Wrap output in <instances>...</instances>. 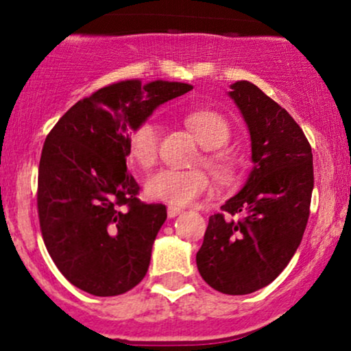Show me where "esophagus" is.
<instances>
[{
  "label": "esophagus",
  "mask_w": 351,
  "mask_h": 351,
  "mask_svg": "<svg viewBox=\"0 0 351 351\" xmlns=\"http://www.w3.org/2000/svg\"><path fill=\"white\" fill-rule=\"evenodd\" d=\"M167 213H168V217H175V216H178V215H181V213H183V209L181 208H178V206H168L167 208Z\"/></svg>",
  "instance_id": "obj_1"
}]
</instances>
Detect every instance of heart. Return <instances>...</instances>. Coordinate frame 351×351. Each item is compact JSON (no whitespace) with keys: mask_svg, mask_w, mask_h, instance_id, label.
Wrapping results in <instances>:
<instances>
[{"mask_svg":"<svg viewBox=\"0 0 351 351\" xmlns=\"http://www.w3.org/2000/svg\"><path fill=\"white\" fill-rule=\"evenodd\" d=\"M186 125L191 128L198 142L208 148L203 155V163L219 183H229L236 176V163L232 156L224 150L231 138V127L226 117L219 112L199 108L186 115ZM160 127L155 120H145L136 125L128 135V152L136 163L152 167L158 156ZM209 188V178L201 170H173L162 168L152 173L145 183V191L153 199L170 203L171 206H186L199 198Z\"/></svg>","mask_w":351,"mask_h":351,"instance_id":"1","label":"heart"}]
</instances>
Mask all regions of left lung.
Here are the masks:
<instances>
[{"mask_svg": "<svg viewBox=\"0 0 351 351\" xmlns=\"http://www.w3.org/2000/svg\"><path fill=\"white\" fill-rule=\"evenodd\" d=\"M229 97L247 125L254 167L243 189L221 206L241 219L209 216L196 265L215 291L245 295L271 284L299 247L310 215L313 163L299 123L259 87L237 80Z\"/></svg>", "mask_w": 351, "mask_h": 351, "instance_id": "left-lung-1", "label": "left lung"}]
</instances>
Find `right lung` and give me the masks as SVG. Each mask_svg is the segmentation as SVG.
I'll return each mask as SVG.
<instances>
[{
    "label": "right lung",
    "mask_w": 351,
    "mask_h": 351,
    "mask_svg": "<svg viewBox=\"0 0 351 351\" xmlns=\"http://www.w3.org/2000/svg\"><path fill=\"white\" fill-rule=\"evenodd\" d=\"M191 88L122 80L79 100L46 136L39 224L54 264L80 291L120 295L147 274L167 208L136 198L140 186L127 170L128 135L156 107Z\"/></svg>",
    "instance_id": "right-lung-1"
}]
</instances>
